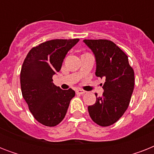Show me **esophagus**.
I'll return each instance as SVG.
<instances>
[{"label":"esophagus","instance_id":"1","mask_svg":"<svg viewBox=\"0 0 154 154\" xmlns=\"http://www.w3.org/2000/svg\"><path fill=\"white\" fill-rule=\"evenodd\" d=\"M76 93L78 94H85V90H82V89H77V91H76Z\"/></svg>","mask_w":154,"mask_h":154}]
</instances>
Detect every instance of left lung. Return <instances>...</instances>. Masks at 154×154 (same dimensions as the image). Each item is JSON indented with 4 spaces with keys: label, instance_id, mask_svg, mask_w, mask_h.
I'll return each instance as SVG.
<instances>
[{
    "label": "left lung",
    "instance_id": "left-lung-1",
    "mask_svg": "<svg viewBox=\"0 0 154 154\" xmlns=\"http://www.w3.org/2000/svg\"><path fill=\"white\" fill-rule=\"evenodd\" d=\"M96 59L97 77L105 78L102 96L88 107L89 116L101 126L114 124L126 111L134 88V72L128 57L109 40H84Z\"/></svg>",
    "mask_w": 154,
    "mask_h": 154
}]
</instances>
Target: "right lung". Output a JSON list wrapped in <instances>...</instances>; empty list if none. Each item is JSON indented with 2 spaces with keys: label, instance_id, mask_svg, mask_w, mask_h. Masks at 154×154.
Returning <instances> with one entry per match:
<instances>
[{
  "label": "right lung",
  "instance_id": "right-lung-1",
  "mask_svg": "<svg viewBox=\"0 0 154 154\" xmlns=\"http://www.w3.org/2000/svg\"><path fill=\"white\" fill-rule=\"evenodd\" d=\"M79 39H55L33 47L26 56L20 70V88L32 116L45 126H56L65 117L72 89L63 90L53 84L67 53Z\"/></svg>",
  "mask_w": 154,
  "mask_h": 154
}]
</instances>
